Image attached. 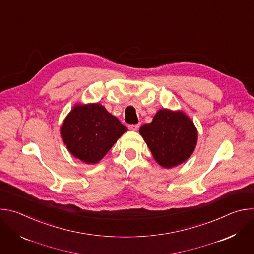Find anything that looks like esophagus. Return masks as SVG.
Returning a JSON list of instances; mask_svg holds the SVG:
<instances>
[{
	"label": "esophagus",
	"mask_w": 254,
	"mask_h": 254,
	"mask_svg": "<svg viewBox=\"0 0 254 254\" xmlns=\"http://www.w3.org/2000/svg\"><path fill=\"white\" fill-rule=\"evenodd\" d=\"M128 128L130 129V130H137L138 128H139V125H129L128 126Z\"/></svg>",
	"instance_id": "esophagus-1"
}]
</instances>
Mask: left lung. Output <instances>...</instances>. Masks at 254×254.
Returning a JSON list of instances; mask_svg holds the SVG:
<instances>
[{
	"label": "left lung",
	"instance_id": "8db88e82",
	"mask_svg": "<svg viewBox=\"0 0 254 254\" xmlns=\"http://www.w3.org/2000/svg\"><path fill=\"white\" fill-rule=\"evenodd\" d=\"M156 162L171 169L186 162L195 151L198 130L193 121L182 111L160 110L152 123L139 128Z\"/></svg>",
	"mask_w": 254,
	"mask_h": 254
}]
</instances>
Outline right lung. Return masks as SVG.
Segmentation results:
<instances>
[{
	"instance_id": "obj_1",
	"label": "right lung",
	"mask_w": 254,
	"mask_h": 254,
	"mask_svg": "<svg viewBox=\"0 0 254 254\" xmlns=\"http://www.w3.org/2000/svg\"><path fill=\"white\" fill-rule=\"evenodd\" d=\"M127 130L100 103H76L64 119L60 134L69 153L85 164L98 163Z\"/></svg>"
}]
</instances>
